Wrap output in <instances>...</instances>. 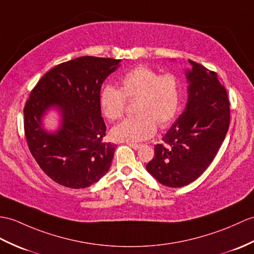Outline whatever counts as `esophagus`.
Masks as SVG:
<instances>
[{"label":"esophagus","mask_w":254,"mask_h":254,"mask_svg":"<svg viewBox=\"0 0 254 254\" xmlns=\"http://www.w3.org/2000/svg\"><path fill=\"white\" fill-rule=\"evenodd\" d=\"M127 145H128L129 147H132V148L135 149V150L139 149L140 147H141V145H139V144H134V143H127Z\"/></svg>","instance_id":"1"}]
</instances>
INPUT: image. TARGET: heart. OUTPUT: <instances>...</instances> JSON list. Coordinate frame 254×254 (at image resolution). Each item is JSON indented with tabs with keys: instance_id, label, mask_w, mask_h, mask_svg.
I'll return each instance as SVG.
<instances>
[{
	"instance_id": "obj_1",
	"label": "heart",
	"mask_w": 254,
	"mask_h": 254,
	"mask_svg": "<svg viewBox=\"0 0 254 254\" xmlns=\"http://www.w3.org/2000/svg\"><path fill=\"white\" fill-rule=\"evenodd\" d=\"M121 90L113 85L103 87L99 105L109 120L119 119L125 114L127 98L137 100L134 111L137 116L123 120L111 129V136L119 141H140L155 134L157 125L164 127L178 114L182 85L174 74L160 75L156 70L139 66L121 78Z\"/></svg>"
}]
</instances>
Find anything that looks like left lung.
Here are the masks:
<instances>
[{"label": "left lung", "instance_id": "8db88e82", "mask_svg": "<svg viewBox=\"0 0 254 254\" xmlns=\"http://www.w3.org/2000/svg\"><path fill=\"white\" fill-rule=\"evenodd\" d=\"M187 103L179 119L155 146L146 169L160 184L183 187L196 181L213 161L229 127V102L215 72L188 61Z\"/></svg>", "mask_w": 254, "mask_h": 254}]
</instances>
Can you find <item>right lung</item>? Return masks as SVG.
<instances>
[{
	"label": "right lung",
	"mask_w": 254,
	"mask_h": 254,
	"mask_svg": "<svg viewBox=\"0 0 254 254\" xmlns=\"http://www.w3.org/2000/svg\"><path fill=\"white\" fill-rule=\"evenodd\" d=\"M121 60L83 56L46 72L23 109L27 143L43 172L64 187L86 188L111 167L116 146L103 143L106 125L100 111V88L120 67ZM51 110L60 116L55 131L43 119Z\"/></svg>",
	"instance_id": "obj_1"
}]
</instances>
